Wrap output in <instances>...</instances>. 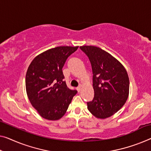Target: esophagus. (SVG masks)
Instances as JSON below:
<instances>
[{"mask_svg":"<svg viewBox=\"0 0 151 151\" xmlns=\"http://www.w3.org/2000/svg\"><path fill=\"white\" fill-rule=\"evenodd\" d=\"M76 89H77V91H78V92H80V91H81V86L78 87L77 88H76Z\"/></svg>","mask_w":151,"mask_h":151,"instance_id":"34e87169","label":"esophagus"}]
</instances>
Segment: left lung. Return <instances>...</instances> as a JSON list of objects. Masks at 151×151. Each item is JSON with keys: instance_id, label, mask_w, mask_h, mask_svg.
Wrapping results in <instances>:
<instances>
[{"instance_id": "1", "label": "left lung", "mask_w": 151, "mask_h": 151, "mask_svg": "<svg viewBox=\"0 0 151 151\" xmlns=\"http://www.w3.org/2000/svg\"><path fill=\"white\" fill-rule=\"evenodd\" d=\"M80 49L89 58L93 72L94 98L87 102V109L96 118H109L123 107L129 96L127 70L115 58L100 47L85 45Z\"/></svg>"}]
</instances>
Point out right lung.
Returning <instances> with one entry per match:
<instances>
[{
    "instance_id": "right-lung-1",
    "label": "right lung",
    "mask_w": 151,
    "mask_h": 151,
    "mask_svg": "<svg viewBox=\"0 0 151 151\" xmlns=\"http://www.w3.org/2000/svg\"><path fill=\"white\" fill-rule=\"evenodd\" d=\"M78 46H60L48 49L34 58L26 75V89L32 106L42 118L59 120L76 93L64 81L62 68Z\"/></svg>"
}]
</instances>
